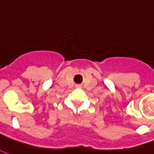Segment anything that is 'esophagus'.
Here are the masks:
<instances>
[{"instance_id": "1", "label": "esophagus", "mask_w": 154, "mask_h": 154, "mask_svg": "<svg viewBox=\"0 0 154 154\" xmlns=\"http://www.w3.org/2000/svg\"><path fill=\"white\" fill-rule=\"evenodd\" d=\"M76 87H77V88H81V85H76Z\"/></svg>"}]
</instances>
